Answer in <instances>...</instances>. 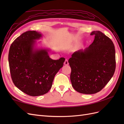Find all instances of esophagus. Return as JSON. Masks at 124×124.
<instances>
[{
	"instance_id": "34e87169",
	"label": "esophagus",
	"mask_w": 124,
	"mask_h": 124,
	"mask_svg": "<svg viewBox=\"0 0 124 124\" xmlns=\"http://www.w3.org/2000/svg\"><path fill=\"white\" fill-rule=\"evenodd\" d=\"M64 65H69V62H68V59H66L65 60V62H64Z\"/></svg>"
}]
</instances>
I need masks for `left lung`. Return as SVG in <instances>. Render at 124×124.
<instances>
[{
    "label": "left lung",
    "instance_id": "obj_1",
    "mask_svg": "<svg viewBox=\"0 0 124 124\" xmlns=\"http://www.w3.org/2000/svg\"><path fill=\"white\" fill-rule=\"evenodd\" d=\"M93 42L74 52L69 59L70 80L74 89L84 94L100 92L114 73L115 50L112 40L100 31H93Z\"/></svg>",
    "mask_w": 124,
    "mask_h": 124
}]
</instances>
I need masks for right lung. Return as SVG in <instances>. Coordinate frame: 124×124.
I'll use <instances>...</instances> for the list:
<instances>
[{
    "label": "right lung",
    "instance_id": "1",
    "mask_svg": "<svg viewBox=\"0 0 124 124\" xmlns=\"http://www.w3.org/2000/svg\"><path fill=\"white\" fill-rule=\"evenodd\" d=\"M40 32L27 31L11 44L8 56L11 78L21 91L31 96H39L51 89L56 74L62 68L65 58L51 59L47 48L37 47Z\"/></svg>",
    "mask_w": 124,
    "mask_h": 124
}]
</instances>
